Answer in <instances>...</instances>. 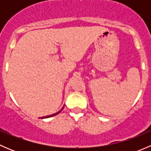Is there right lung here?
<instances>
[{"mask_svg": "<svg viewBox=\"0 0 151 151\" xmlns=\"http://www.w3.org/2000/svg\"><path fill=\"white\" fill-rule=\"evenodd\" d=\"M63 107H64V106H63V108H62L61 109H60V111H58V112H56V113H55V114H52V115H47V116H45V117H42V119H44V118H50V117H52V116H54V115H58V113H60V111L62 110V109H63Z\"/></svg>", "mask_w": 151, "mask_h": 151, "instance_id": "1", "label": "right lung"}]
</instances>
